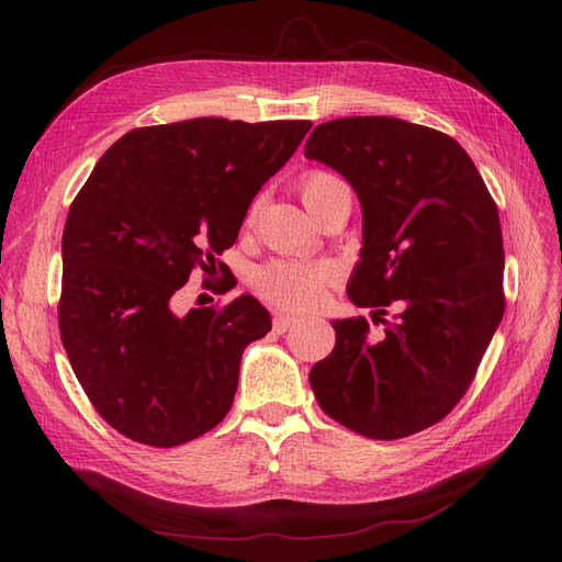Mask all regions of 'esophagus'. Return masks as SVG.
<instances>
[{
    "mask_svg": "<svg viewBox=\"0 0 562 562\" xmlns=\"http://www.w3.org/2000/svg\"><path fill=\"white\" fill-rule=\"evenodd\" d=\"M293 326H297L295 316H288V314H277L274 316V330L277 333H285V330H291Z\"/></svg>",
    "mask_w": 562,
    "mask_h": 562,
    "instance_id": "1",
    "label": "esophagus"
}]
</instances>
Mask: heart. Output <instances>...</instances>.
<instances>
[{
  "label": "heart",
  "instance_id": "b5f03b06",
  "mask_svg": "<svg viewBox=\"0 0 562 562\" xmlns=\"http://www.w3.org/2000/svg\"><path fill=\"white\" fill-rule=\"evenodd\" d=\"M300 194L304 206L310 209L314 217H318L326 211L330 203L349 194V187L339 180L337 176L328 171H312L300 180ZM255 220V206L248 211L246 223L250 225ZM326 283H328V271L316 269V267H302L293 262H271L262 267L255 277V288L258 293L277 304L279 310L288 312H302L312 310L326 295Z\"/></svg>",
  "mask_w": 562,
  "mask_h": 562
}]
</instances>
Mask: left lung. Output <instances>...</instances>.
I'll list each match as a JSON object with an SVG mask.
<instances>
[{"label":"left lung","mask_w":562,"mask_h":562,"mask_svg":"<svg viewBox=\"0 0 562 562\" xmlns=\"http://www.w3.org/2000/svg\"><path fill=\"white\" fill-rule=\"evenodd\" d=\"M304 157L330 166L361 203L363 246L347 285L384 323L337 318L335 349L310 372L321 411L366 438L413 436L464 396L504 316L495 201L450 135L394 116L312 131ZM402 310L394 324L379 316Z\"/></svg>","instance_id":"left-lung-1"}]
</instances>
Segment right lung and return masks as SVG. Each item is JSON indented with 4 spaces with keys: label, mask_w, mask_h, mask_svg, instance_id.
<instances>
[{
    "label": "right lung",
    "mask_w": 562,
    "mask_h": 562,
    "mask_svg": "<svg viewBox=\"0 0 562 562\" xmlns=\"http://www.w3.org/2000/svg\"><path fill=\"white\" fill-rule=\"evenodd\" d=\"M310 128L187 119L133 128L95 164L65 220L58 323L79 384L119 434L173 448L229 413L269 312L241 295L178 316L171 297L194 269L217 267Z\"/></svg>",
    "instance_id": "add662e5"
}]
</instances>
